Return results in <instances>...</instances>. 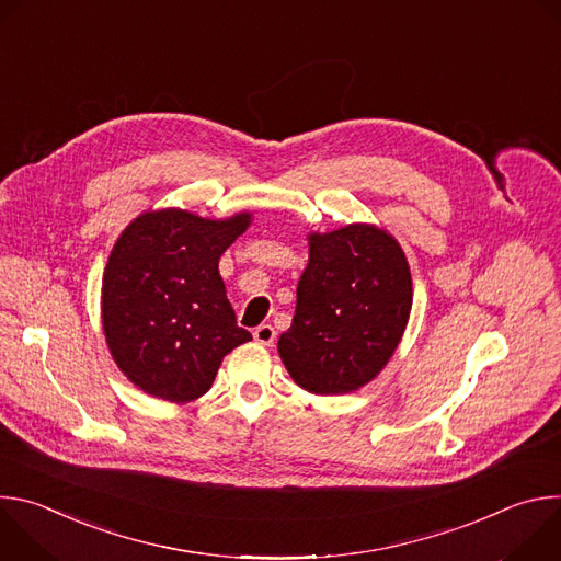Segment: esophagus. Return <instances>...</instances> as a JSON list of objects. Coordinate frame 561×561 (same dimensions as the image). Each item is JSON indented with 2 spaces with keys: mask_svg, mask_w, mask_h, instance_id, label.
Here are the masks:
<instances>
[{
  "mask_svg": "<svg viewBox=\"0 0 561 561\" xmlns=\"http://www.w3.org/2000/svg\"><path fill=\"white\" fill-rule=\"evenodd\" d=\"M253 337L257 344L262 346H273L275 344V329L271 324H262L253 331Z\"/></svg>",
  "mask_w": 561,
  "mask_h": 561,
  "instance_id": "1",
  "label": "esophagus"
}]
</instances>
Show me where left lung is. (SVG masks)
<instances>
[{"label":"left lung","instance_id":"1","mask_svg":"<svg viewBox=\"0 0 561 561\" xmlns=\"http://www.w3.org/2000/svg\"><path fill=\"white\" fill-rule=\"evenodd\" d=\"M411 308V266L386 228L357 221L308 232V264L293 324L277 342L279 357L308 392H353L390 362Z\"/></svg>","mask_w":561,"mask_h":561}]
</instances>
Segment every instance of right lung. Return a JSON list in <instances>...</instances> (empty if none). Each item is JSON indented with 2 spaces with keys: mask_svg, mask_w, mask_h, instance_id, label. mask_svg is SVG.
I'll use <instances>...</instances> for the list:
<instances>
[{
  "mask_svg": "<svg viewBox=\"0 0 561 561\" xmlns=\"http://www.w3.org/2000/svg\"><path fill=\"white\" fill-rule=\"evenodd\" d=\"M251 221L249 210L210 219L157 208L117 237L102 279V329L113 362L146 394L193 402L221 359L253 340L237 327L219 275V257Z\"/></svg>",
  "mask_w": 561,
  "mask_h": 561,
  "instance_id": "add662e5",
  "label": "right lung"
}]
</instances>
